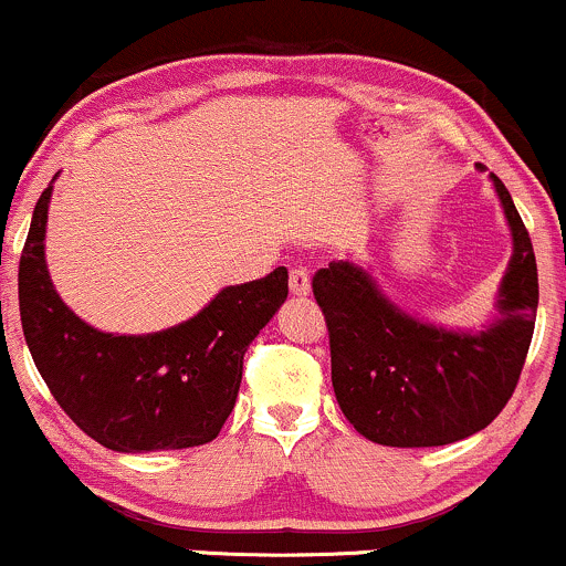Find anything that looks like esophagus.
Returning <instances> with one entry per match:
<instances>
[{
  "instance_id": "obj_1",
  "label": "esophagus",
  "mask_w": 566,
  "mask_h": 566,
  "mask_svg": "<svg viewBox=\"0 0 566 566\" xmlns=\"http://www.w3.org/2000/svg\"><path fill=\"white\" fill-rule=\"evenodd\" d=\"M290 293L295 297H306L312 293V279H308V273L303 269L290 271Z\"/></svg>"
}]
</instances>
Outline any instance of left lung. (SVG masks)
I'll return each mask as SVG.
<instances>
[{
	"mask_svg": "<svg viewBox=\"0 0 566 566\" xmlns=\"http://www.w3.org/2000/svg\"><path fill=\"white\" fill-rule=\"evenodd\" d=\"M492 177L513 254L496 287L494 316L443 327L408 314L357 260H333L314 276L331 331L333 389L363 438L397 449L446 446L481 432L511 400L537 316V263L511 192Z\"/></svg>",
	"mask_w": 566,
	"mask_h": 566,
	"instance_id": "obj_1",
	"label": "left lung"
}]
</instances>
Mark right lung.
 Instances as JSON below:
<instances>
[{
  "mask_svg": "<svg viewBox=\"0 0 566 566\" xmlns=\"http://www.w3.org/2000/svg\"><path fill=\"white\" fill-rule=\"evenodd\" d=\"M53 182L31 214L18 301L27 346L55 402L96 443L120 454L214 440L239 397L247 346L287 301V269L222 287L201 312L166 331H96L61 301L48 273Z\"/></svg>",
  "mask_w": 566,
  "mask_h": 566,
  "instance_id": "1",
  "label": "right lung"
}]
</instances>
